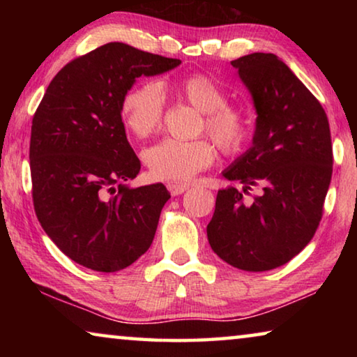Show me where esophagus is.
Instances as JSON below:
<instances>
[{
    "instance_id": "obj_1",
    "label": "esophagus",
    "mask_w": 357,
    "mask_h": 357,
    "mask_svg": "<svg viewBox=\"0 0 357 357\" xmlns=\"http://www.w3.org/2000/svg\"><path fill=\"white\" fill-rule=\"evenodd\" d=\"M167 189L168 192L172 193L173 197H178L181 193H184L187 190V185L185 184H179V183H168L167 184Z\"/></svg>"
}]
</instances>
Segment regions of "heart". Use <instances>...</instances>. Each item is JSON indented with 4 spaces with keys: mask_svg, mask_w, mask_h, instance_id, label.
<instances>
[{
    "mask_svg": "<svg viewBox=\"0 0 357 357\" xmlns=\"http://www.w3.org/2000/svg\"><path fill=\"white\" fill-rule=\"evenodd\" d=\"M167 88L203 113L200 132L213 138L223 154L234 155L250 135V123L243 108L227 104V93L213 77L193 72L168 83ZM164 91L154 82L130 86L121 99V116L137 138H148L159 130L164 116ZM215 146L206 138L174 140L165 138L143 153L144 164L155 179L185 183L206 170L215 160Z\"/></svg>",
    "mask_w": 357,
    "mask_h": 357,
    "instance_id": "1",
    "label": "heart"
}]
</instances>
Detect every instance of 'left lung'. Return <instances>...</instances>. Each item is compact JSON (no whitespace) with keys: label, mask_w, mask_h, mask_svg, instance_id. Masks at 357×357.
<instances>
[{"label":"left lung","mask_w":357,"mask_h":357,"mask_svg":"<svg viewBox=\"0 0 357 357\" xmlns=\"http://www.w3.org/2000/svg\"><path fill=\"white\" fill-rule=\"evenodd\" d=\"M231 66L252 93L257 130L252 148L223 172L243 189L217 192L208 239L223 261L259 273L298 255L321 222L334 162L331 129L319 100L273 53Z\"/></svg>","instance_id":"8db88e82"}]
</instances>
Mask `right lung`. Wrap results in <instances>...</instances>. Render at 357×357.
Instances as JSON below:
<instances>
[{
	"label": "right lung",
	"mask_w": 357,
	"mask_h": 357,
	"mask_svg": "<svg viewBox=\"0 0 357 357\" xmlns=\"http://www.w3.org/2000/svg\"><path fill=\"white\" fill-rule=\"evenodd\" d=\"M179 64L110 42L66 64L34 113L29 168L36 215L58 249L84 268L116 273L153 243L170 193L160 183L121 184L142 168L126 137L121 99L135 78Z\"/></svg>",
	"instance_id": "1"
}]
</instances>
